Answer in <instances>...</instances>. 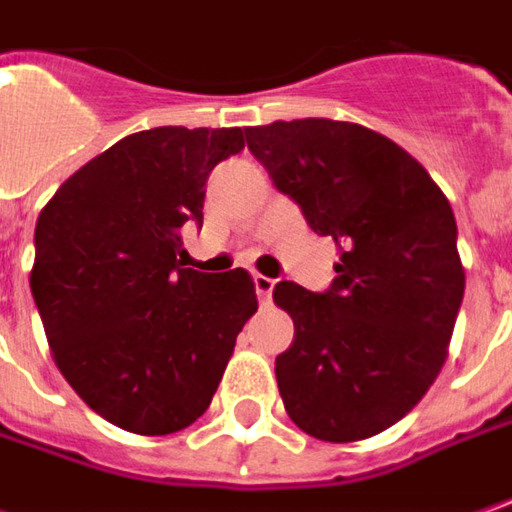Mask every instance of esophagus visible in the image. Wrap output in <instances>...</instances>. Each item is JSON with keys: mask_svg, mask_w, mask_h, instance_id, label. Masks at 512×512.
Returning <instances> with one entry per match:
<instances>
[{"mask_svg": "<svg viewBox=\"0 0 512 512\" xmlns=\"http://www.w3.org/2000/svg\"><path fill=\"white\" fill-rule=\"evenodd\" d=\"M253 281H256V293H259V301H262L264 307L270 304V296H273V287H276V281L267 279V276H262V273H256L253 276Z\"/></svg>", "mask_w": 512, "mask_h": 512, "instance_id": "1", "label": "esophagus"}]
</instances>
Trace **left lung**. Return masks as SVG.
I'll list each match as a JSON object with an SVG mask.
<instances>
[{
	"label": "left lung",
	"instance_id": "left-lung-1",
	"mask_svg": "<svg viewBox=\"0 0 512 512\" xmlns=\"http://www.w3.org/2000/svg\"><path fill=\"white\" fill-rule=\"evenodd\" d=\"M245 135L338 248L332 290H273L296 324L276 358L284 408L315 440H369L423 400L448 358L465 296L451 202L406 149L360 123L276 120Z\"/></svg>",
	"mask_w": 512,
	"mask_h": 512
}]
</instances>
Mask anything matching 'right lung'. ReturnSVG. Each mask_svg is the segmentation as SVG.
<instances>
[{
	"label": "right lung",
	"instance_id": "1",
	"mask_svg": "<svg viewBox=\"0 0 512 512\" xmlns=\"http://www.w3.org/2000/svg\"><path fill=\"white\" fill-rule=\"evenodd\" d=\"M245 132L157 126L67 177L36 222L30 290L58 372L95 414L163 437L205 414L259 310L248 270L183 267L211 168Z\"/></svg>",
	"mask_w": 512,
	"mask_h": 512
}]
</instances>
